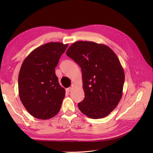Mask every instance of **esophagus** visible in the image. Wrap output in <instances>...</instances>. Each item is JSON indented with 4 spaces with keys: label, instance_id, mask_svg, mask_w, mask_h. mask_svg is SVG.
<instances>
[{
    "label": "esophagus",
    "instance_id": "esophagus-1",
    "mask_svg": "<svg viewBox=\"0 0 153 153\" xmlns=\"http://www.w3.org/2000/svg\"><path fill=\"white\" fill-rule=\"evenodd\" d=\"M71 89H72V87H69V88H68V89H66V91L67 92H70V91H71Z\"/></svg>",
    "mask_w": 153,
    "mask_h": 153
}]
</instances>
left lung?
<instances>
[{
	"mask_svg": "<svg viewBox=\"0 0 153 153\" xmlns=\"http://www.w3.org/2000/svg\"><path fill=\"white\" fill-rule=\"evenodd\" d=\"M66 55L82 69L85 98L78 108L91 119L107 116L123 95L124 72L116 54L105 45L80 41L69 47Z\"/></svg>",
	"mask_w": 153,
	"mask_h": 153,
	"instance_id": "8db88e82",
	"label": "left lung"
}]
</instances>
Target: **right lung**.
<instances>
[{
    "label": "right lung",
    "instance_id": "right-lung-1",
    "mask_svg": "<svg viewBox=\"0 0 153 153\" xmlns=\"http://www.w3.org/2000/svg\"><path fill=\"white\" fill-rule=\"evenodd\" d=\"M68 45L50 42L34 50L23 62L18 75V92L32 116L48 119L57 114L65 97L55 69Z\"/></svg>",
    "mask_w": 153,
    "mask_h": 153
}]
</instances>
